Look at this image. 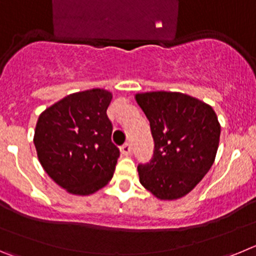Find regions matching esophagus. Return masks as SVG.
<instances>
[{
	"instance_id": "obj_1",
	"label": "esophagus",
	"mask_w": 256,
	"mask_h": 256,
	"mask_svg": "<svg viewBox=\"0 0 256 256\" xmlns=\"http://www.w3.org/2000/svg\"><path fill=\"white\" fill-rule=\"evenodd\" d=\"M120 152L123 156H130L132 154V148L130 144H124L120 148Z\"/></svg>"
}]
</instances>
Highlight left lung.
I'll return each mask as SVG.
<instances>
[{
    "mask_svg": "<svg viewBox=\"0 0 256 256\" xmlns=\"http://www.w3.org/2000/svg\"><path fill=\"white\" fill-rule=\"evenodd\" d=\"M136 101L150 122L154 155L140 182L160 200L186 196L216 160L220 124L212 108L180 92H144Z\"/></svg>",
    "mask_w": 256,
    "mask_h": 256,
    "instance_id": "1",
    "label": "left lung"
}]
</instances>
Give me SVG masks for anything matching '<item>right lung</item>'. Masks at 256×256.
I'll list each match as a JSON object with an SVG mask.
<instances>
[{
	"instance_id": "1",
	"label": "right lung",
	"mask_w": 256,
	"mask_h": 256,
	"mask_svg": "<svg viewBox=\"0 0 256 256\" xmlns=\"http://www.w3.org/2000/svg\"><path fill=\"white\" fill-rule=\"evenodd\" d=\"M112 98V92L100 88L76 92L38 118L33 138L38 160L69 194L91 195L112 178L120 152L106 114Z\"/></svg>"
}]
</instances>
